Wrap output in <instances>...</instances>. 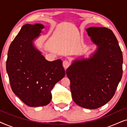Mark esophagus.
<instances>
[{"label": "esophagus", "instance_id": "1", "mask_svg": "<svg viewBox=\"0 0 127 127\" xmlns=\"http://www.w3.org/2000/svg\"><path fill=\"white\" fill-rule=\"evenodd\" d=\"M70 62H69L68 61L65 60L63 62V66H64V68H65V70L69 66H70Z\"/></svg>", "mask_w": 127, "mask_h": 127}]
</instances>
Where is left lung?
Masks as SVG:
<instances>
[{"mask_svg":"<svg viewBox=\"0 0 127 127\" xmlns=\"http://www.w3.org/2000/svg\"><path fill=\"white\" fill-rule=\"evenodd\" d=\"M88 35L97 46L90 58L74 60L66 69L72 99L80 106L95 109L114 96L123 74V54L112 30L90 27Z\"/></svg>","mask_w":127,"mask_h":127,"instance_id":"1","label":"left lung"}]
</instances>
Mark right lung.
I'll use <instances>...</instances> for the list:
<instances>
[{
  "label": "right lung",
  "mask_w": 127,
  "mask_h": 127,
  "mask_svg": "<svg viewBox=\"0 0 127 127\" xmlns=\"http://www.w3.org/2000/svg\"><path fill=\"white\" fill-rule=\"evenodd\" d=\"M44 25L25 24L12 41L6 70L13 93L31 107L43 106L51 101V91L65 75L62 61H48L34 46Z\"/></svg>",
  "instance_id": "add662e5"
}]
</instances>
